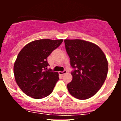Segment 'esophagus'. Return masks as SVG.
<instances>
[{
	"mask_svg": "<svg viewBox=\"0 0 121 121\" xmlns=\"http://www.w3.org/2000/svg\"><path fill=\"white\" fill-rule=\"evenodd\" d=\"M67 70H64V71H59V74H61V75H63V74H65V73H67Z\"/></svg>",
	"mask_w": 121,
	"mask_h": 121,
	"instance_id": "34e87169",
	"label": "esophagus"
}]
</instances>
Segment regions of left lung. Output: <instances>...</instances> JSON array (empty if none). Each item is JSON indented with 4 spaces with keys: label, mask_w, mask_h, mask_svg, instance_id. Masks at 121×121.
<instances>
[{
    "label": "left lung",
    "mask_w": 121,
    "mask_h": 121,
    "mask_svg": "<svg viewBox=\"0 0 121 121\" xmlns=\"http://www.w3.org/2000/svg\"><path fill=\"white\" fill-rule=\"evenodd\" d=\"M64 42L73 68V79L67 84L68 91L77 99H88L98 92L106 79V56L98 45L90 42L65 39Z\"/></svg>",
    "instance_id": "obj_1"
}]
</instances>
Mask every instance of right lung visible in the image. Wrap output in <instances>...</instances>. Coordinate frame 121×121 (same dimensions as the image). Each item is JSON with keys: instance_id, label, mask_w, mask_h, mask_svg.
Segmentation results:
<instances>
[{"instance_id": "right-lung-1", "label": "right lung", "mask_w": 121, "mask_h": 121, "mask_svg": "<svg viewBox=\"0 0 121 121\" xmlns=\"http://www.w3.org/2000/svg\"><path fill=\"white\" fill-rule=\"evenodd\" d=\"M63 40L40 39L28 43L19 52L14 65L18 86L31 98L41 99L52 93L59 74L47 69V57Z\"/></svg>"}]
</instances>
